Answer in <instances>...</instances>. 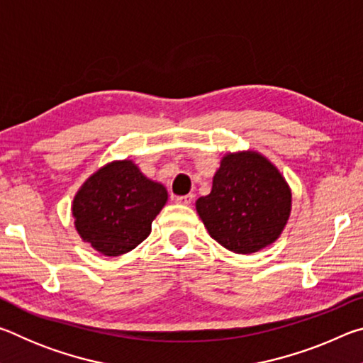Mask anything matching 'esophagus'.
<instances>
[{"label":"esophagus","instance_id":"esophagus-1","mask_svg":"<svg viewBox=\"0 0 363 363\" xmlns=\"http://www.w3.org/2000/svg\"><path fill=\"white\" fill-rule=\"evenodd\" d=\"M177 203H181V205H190L194 201V195L192 194H187V195H179V196H176L174 199Z\"/></svg>","mask_w":363,"mask_h":363}]
</instances>
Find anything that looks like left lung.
<instances>
[{
    "mask_svg": "<svg viewBox=\"0 0 363 363\" xmlns=\"http://www.w3.org/2000/svg\"><path fill=\"white\" fill-rule=\"evenodd\" d=\"M210 235L224 248L251 255L272 245L290 219L291 189L259 152L225 153L210 195L195 201Z\"/></svg>",
    "mask_w": 363,
    "mask_h": 363,
    "instance_id": "8db88e82",
    "label": "left lung"
}]
</instances>
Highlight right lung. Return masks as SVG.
I'll use <instances>...</instances> for the list:
<instances>
[{"label": "right lung", "instance_id": "1", "mask_svg": "<svg viewBox=\"0 0 363 363\" xmlns=\"http://www.w3.org/2000/svg\"><path fill=\"white\" fill-rule=\"evenodd\" d=\"M167 200L163 184L145 177L133 160H120L84 181L72 214L83 242L104 256H120L149 237L152 220Z\"/></svg>", "mask_w": 363, "mask_h": 363}]
</instances>
